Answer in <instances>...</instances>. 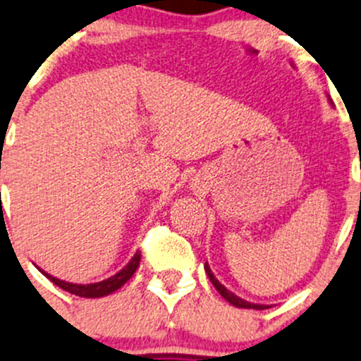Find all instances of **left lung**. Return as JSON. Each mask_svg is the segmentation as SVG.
Masks as SVG:
<instances>
[{
  "instance_id": "left-lung-1",
  "label": "left lung",
  "mask_w": 361,
  "mask_h": 361,
  "mask_svg": "<svg viewBox=\"0 0 361 361\" xmlns=\"http://www.w3.org/2000/svg\"><path fill=\"white\" fill-rule=\"evenodd\" d=\"M329 102H331V98H329ZM331 104H332V102H331ZM204 270H206L207 276H209V280L212 282V286L216 287V290H218L219 294H221L223 298H225L226 301L230 302V305L237 306V308H247V310H267V308H271L270 305H256V302L244 301V299H242V298H238V295H235L233 292L226 289V287L223 286V283H219V280L216 279L214 273L211 271V268H209V264H207V261H206V264H204Z\"/></svg>"
}]
</instances>
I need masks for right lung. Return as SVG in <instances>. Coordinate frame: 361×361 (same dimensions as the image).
<instances>
[{
	"label": "right lung",
	"mask_w": 361,
	"mask_h": 361,
	"mask_svg": "<svg viewBox=\"0 0 361 361\" xmlns=\"http://www.w3.org/2000/svg\"><path fill=\"white\" fill-rule=\"evenodd\" d=\"M140 257H142V252H136L135 256L131 257L130 263H128L123 270L117 271L116 275H112L111 279H105V280H102V282L86 283V286L85 283L66 282V280H60V279H56V276L48 275L47 271H43V270H39V271L43 273L47 279H50L55 286H59L60 289L71 292V294L79 295V298H104V295H109V294H112V292H116L117 289H121V287H123L124 283L131 279L133 273H135L136 268H138Z\"/></svg>",
	"instance_id": "add662e5"
}]
</instances>
